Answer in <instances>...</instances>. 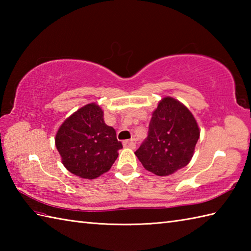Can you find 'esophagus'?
Returning a JSON list of instances; mask_svg holds the SVG:
<instances>
[{
    "label": "esophagus",
    "mask_w": 251,
    "mask_h": 251,
    "mask_svg": "<svg viewBox=\"0 0 251 251\" xmlns=\"http://www.w3.org/2000/svg\"><path fill=\"white\" fill-rule=\"evenodd\" d=\"M123 145H124L125 148H129V149H135L136 148L135 140H125L124 142H123Z\"/></svg>",
    "instance_id": "1"
}]
</instances>
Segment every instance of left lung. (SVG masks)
<instances>
[{
	"label": "left lung",
	"mask_w": 251,
	"mask_h": 251,
	"mask_svg": "<svg viewBox=\"0 0 251 251\" xmlns=\"http://www.w3.org/2000/svg\"><path fill=\"white\" fill-rule=\"evenodd\" d=\"M199 138V126L189 109L166 97L153 112L148 137L135 154L149 172L168 176L189 164Z\"/></svg>",
	"instance_id": "obj_1"
}]
</instances>
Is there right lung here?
<instances>
[{"mask_svg": "<svg viewBox=\"0 0 251 251\" xmlns=\"http://www.w3.org/2000/svg\"><path fill=\"white\" fill-rule=\"evenodd\" d=\"M62 164L73 175L95 179L108 172L123 148L116 131L103 120L96 103L86 104L62 123L56 135Z\"/></svg>", "mask_w": 251, "mask_h": 251, "instance_id": "1", "label": "right lung"}]
</instances>
